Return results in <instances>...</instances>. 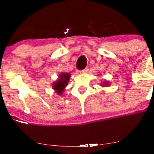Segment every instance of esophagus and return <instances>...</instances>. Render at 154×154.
Wrapping results in <instances>:
<instances>
[{"label":"esophagus","mask_w":154,"mask_h":154,"mask_svg":"<svg viewBox=\"0 0 154 154\" xmlns=\"http://www.w3.org/2000/svg\"><path fill=\"white\" fill-rule=\"evenodd\" d=\"M88 69L86 68H85V69L80 71V74H86V73L88 72Z\"/></svg>","instance_id":"esophagus-1"}]
</instances>
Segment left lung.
Returning a JSON list of instances; mask_svg holds the SVG:
<instances>
[{
  "label": "left lung",
  "mask_w": 154,
  "mask_h": 154,
  "mask_svg": "<svg viewBox=\"0 0 154 154\" xmlns=\"http://www.w3.org/2000/svg\"><path fill=\"white\" fill-rule=\"evenodd\" d=\"M102 86H109V83H108V82H104V83H103V84H102Z\"/></svg>",
  "instance_id": "left-lung-1"
}]
</instances>
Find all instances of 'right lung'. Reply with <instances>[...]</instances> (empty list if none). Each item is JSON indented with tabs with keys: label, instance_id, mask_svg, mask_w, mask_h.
Segmentation results:
<instances>
[{
	"label": "right lung",
	"instance_id": "obj_1",
	"mask_svg": "<svg viewBox=\"0 0 154 154\" xmlns=\"http://www.w3.org/2000/svg\"><path fill=\"white\" fill-rule=\"evenodd\" d=\"M69 79L70 74H68V73H62L59 76L58 80L54 83V84H53V88L55 90L56 93H57L59 95H61L63 94V91L65 90V88L68 85Z\"/></svg>",
	"mask_w": 154,
	"mask_h": 154
}]
</instances>
